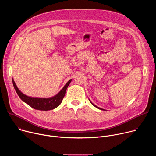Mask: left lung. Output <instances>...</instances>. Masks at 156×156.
I'll return each mask as SVG.
<instances>
[{"mask_svg":"<svg viewBox=\"0 0 156 156\" xmlns=\"http://www.w3.org/2000/svg\"><path fill=\"white\" fill-rule=\"evenodd\" d=\"M90 102H91V101H90ZM91 104H92V105H94V107H96V108H99V109H101V110H103V109H102V108H100V107H97V106H96V105H94V104H93V103H92V102H91Z\"/></svg>","mask_w":156,"mask_h":156,"instance_id":"8db88e82","label":"left lung"}]
</instances>
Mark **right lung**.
Returning a JSON list of instances; mask_svg holds the SVG:
<instances>
[{"label": "right lung", "mask_w": 156, "mask_h": 156, "mask_svg": "<svg viewBox=\"0 0 156 156\" xmlns=\"http://www.w3.org/2000/svg\"><path fill=\"white\" fill-rule=\"evenodd\" d=\"M71 81L72 80H70L66 83L64 87L62 89V90L55 96L49 98H39L30 97L24 94L23 93H21L16 86L13 79H12V82L15 90L17 94L22 101L34 109L45 111L54 109L58 105H60L65 96L66 89H67Z\"/></svg>", "instance_id": "1"}]
</instances>
